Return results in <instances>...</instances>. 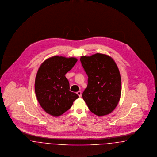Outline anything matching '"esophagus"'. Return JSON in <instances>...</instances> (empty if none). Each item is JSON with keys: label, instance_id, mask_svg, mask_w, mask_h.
I'll use <instances>...</instances> for the list:
<instances>
[{"label": "esophagus", "instance_id": "esophagus-1", "mask_svg": "<svg viewBox=\"0 0 157 157\" xmlns=\"http://www.w3.org/2000/svg\"><path fill=\"white\" fill-rule=\"evenodd\" d=\"M77 94H78V96L81 98L82 96V91H79L77 92Z\"/></svg>", "mask_w": 157, "mask_h": 157}]
</instances>
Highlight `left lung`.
<instances>
[{
  "label": "left lung",
  "mask_w": 157,
  "mask_h": 157,
  "mask_svg": "<svg viewBox=\"0 0 157 157\" xmlns=\"http://www.w3.org/2000/svg\"><path fill=\"white\" fill-rule=\"evenodd\" d=\"M80 60L88 77L82 98L89 109L98 116L111 113L120 101L122 90L121 75L115 61L99 53L82 56Z\"/></svg>",
  "instance_id": "1"
}]
</instances>
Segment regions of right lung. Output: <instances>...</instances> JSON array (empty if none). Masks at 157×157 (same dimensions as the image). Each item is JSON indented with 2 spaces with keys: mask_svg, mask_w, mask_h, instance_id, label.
I'll return each instance as SVG.
<instances>
[{
  "mask_svg": "<svg viewBox=\"0 0 157 157\" xmlns=\"http://www.w3.org/2000/svg\"><path fill=\"white\" fill-rule=\"evenodd\" d=\"M74 57L54 56L39 67L35 81V92L42 108L52 116H59L69 110L79 96L70 91L65 75L75 66Z\"/></svg>",
  "mask_w": 157,
  "mask_h": 157,
  "instance_id": "right-lung-1",
  "label": "right lung"
}]
</instances>
